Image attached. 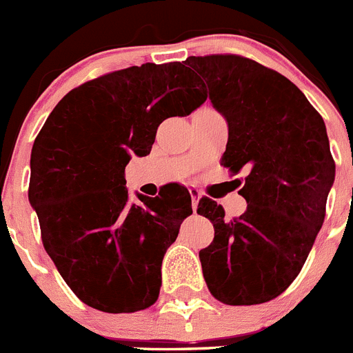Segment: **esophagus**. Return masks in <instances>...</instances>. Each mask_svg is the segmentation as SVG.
Masks as SVG:
<instances>
[{
  "label": "esophagus",
  "mask_w": 353,
  "mask_h": 353,
  "mask_svg": "<svg viewBox=\"0 0 353 353\" xmlns=\"http://www.w3.org/2000/svg\"><path fill=\"white\" fill-rule=\"evenodd\" d=\"M191 199H192V210H198V203H199V198H201V194H199L198 189H191Z\"/></svg>",
  "instance_id": "34e87169"
}]
</instances>
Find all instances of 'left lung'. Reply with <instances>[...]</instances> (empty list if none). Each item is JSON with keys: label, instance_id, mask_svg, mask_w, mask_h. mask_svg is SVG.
Segmentation results:
<instances>
[{"label": "left lung", "instance_id": "8db88e82", "mask_svg": "<svg viewBox=\"0 0 353 353\" xmlns=\"http://www.w3.org/2000/svg\"><path fill=\"white\" fill-rule=\"evenodd\" d=\"M185 63L228 121L221 164L233 174L249 171L240 217L228 219L221 205L199 199L198 214L215 230L199 251L205 281L228 305L269 302L299 276L325 219L336 174L325 123L292 81L258 61L210 54Z\"/></svg>", "mask_w": 353, "mask_h": 353}]
</instances>
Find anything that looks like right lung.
Returning a JSON list of instances; mask_svg holds the SVG:
<instances>
[{
	"mask_svg": "<svg viewBox=\"0 0 353 353\" xmlns=\"http://www.w3.org/2000/svg\"><path fill=\"white\" fill-rule=\"evenodd\" d=\"M207 101L180 61L114 70L61 99L31 150L28 198L42 244L77 297L104 313L150 307L161 265L182 221L192 214L185 187L130 203L125 166L145 157L157 127Z\"/></svg>",
	"mask_w": 353,
	"mask_h": 353,
	"instance_id": "add662e5",
	"label": "right lung"
}]
</instances>
